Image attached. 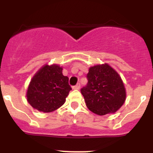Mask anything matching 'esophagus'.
Here are the masks:
<instances>
[{"label": "esophagus", "instance_id": "1", "mask_svg": "<svg viewBox=\"0 0 153 153\" xmlns=\"http://www.w3.org/2000/svg\"><path fill=\"white\" fill-rule=\"evenodd\" d=\"M79 87H80V83H77L76 86H73V89H74V90H79Z\"/></svg>", "mask_w": 153, "mask_h": 153}]
</instances>
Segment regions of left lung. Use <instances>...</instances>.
Listing matches in <instances>:
<instances>
[{
  "instance_id": "1",
  "label": "left lung",
  "mask_w": 153,
  "mask_h": 153,
  "mask_svg": "<svg viewBox=\"0 0 153 153\" xmlns=\"http://www.w3.org/2000/svg\"><path fill=\"white\" fill-rule=\"evenodd\" d=\"M88 83L81 89L86 106L100 116L113 113L126 100V90L123 80L116 70L105 63L89 69Z\"/></svg>"
}]
</instances>
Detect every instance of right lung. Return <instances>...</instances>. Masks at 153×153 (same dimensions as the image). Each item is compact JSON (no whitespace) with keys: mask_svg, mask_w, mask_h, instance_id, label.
Returning a JSON list of instances; mask_svg holds the SVG:
<instances>
[{"mask_svg":"<svg viewBox=\"0 0 153 153\" xmlns=\"http://www.w3.org/2000/svg\"><path fill=\"white\" fill-rule=\"evenodd\" d=\"M62 70L59 65H45L33 76L27 92V99L32 107L50 113L63 106L72 88Z\"/></svg>","mask_w":153,"mask_h":153,"instance_id":"obj_1","label":"right lung"}]
</instances>
